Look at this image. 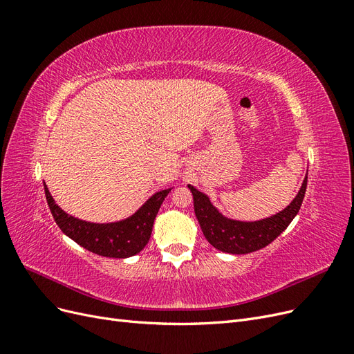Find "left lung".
<instances>
[{
	"mask_svg": "<svg viewBox=\"0 0 354 354\" xmlns=\"http://www.w3.org/2000/svg\"><path fill=\"white\" fill-rule=\"evenodd\" d=\"M306 187L307 177L294 201L274 216L259 221H238L221 216L207 195L189 185L203 236L214 248L229 254H250L272 243L298 214L306 195Z\"/></svg>",
	"mask_w": 354,
	"mask_h": 354,
	"instance_id": "left-lung-1",
	"label": "left lung"
}]
</instances>
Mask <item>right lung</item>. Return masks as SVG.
Instances as JSON below:
<instances>
[{"label": "right lung", "mask_w": 354, "mask_h": 354, "mask_svg": "<svg viewBox=\"0 0 354 354\" xmlns=\"http://www.w3.org/2000/svg\"><path fill=\"white\" fill-rule=\"evenodd\" d=\"M44 190L53 217L66 236L97 255L127 259L140 252L151 239L155 217L171 189L156 192L130 218L108 224L90 223L69 216L56 205L46 183Z\"/></svg>", "instance_id": "add662e5"}]
</instances>
